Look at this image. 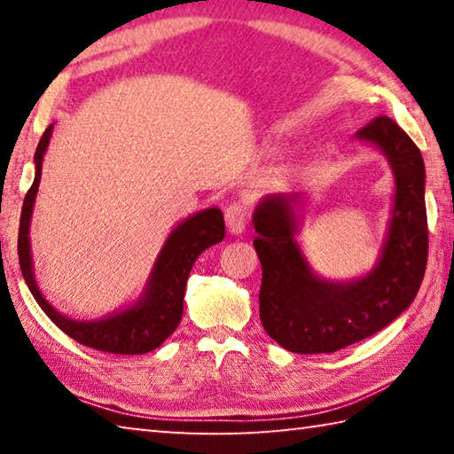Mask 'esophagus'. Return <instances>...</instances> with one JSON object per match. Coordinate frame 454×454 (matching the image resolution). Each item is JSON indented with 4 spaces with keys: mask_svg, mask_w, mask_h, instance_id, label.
<instances>
[{
    "mask_svg": "<svg viewBox=\"0 0 454 454\" xmlns=\"http://www.w3.org/2000/svg\"><path fill=\"white\" fill-rule=\"evenodd\" d=\"M224 218H226V228L230 234H242L244 228H246V208L240 202H234L230 204L226 212H224Z\"/></svg>",
    "mask_w": 454,
    "mask_h": 454,
    "instance_id": "34e87169",
    "label": "esophagus"
}]
</instances>
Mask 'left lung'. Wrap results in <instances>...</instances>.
<instances>
[{
  "label": "left lung",
  "mask_w": 454,
  "mask_h": 454,
  "mask_svg": "<svg viewBox=\"0 0 454 454\" xmlns=\"http://www.w3.org/2000/svg\"><path fill=\"white\" fill-rule=\"evenodd\" d=\"M356 140L379 148L395 178L387 236L366 274L328 280L312 270L298 242V192L266 194L252 214L262 264L260 320L268 336L296 355L336 352L376 334L409 309L425 276L427 174L420 150L384 116L356 132Z\"/></svg>",
  "instance_id": "obj_1"
}]
</instances>
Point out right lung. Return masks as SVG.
<instances>
[{
    "mask_svg": "<svg viewBox=\"0 0 454 454\" xmlns=\"http://www.w3.org/2000/svg\"><path fill=\"white\" fill-rule=\"evenodd\" d=\"M53 124L45 129L37 144L34 164L35 178L27 190L24 208H21L18 256L24 280L32 292L35 302L48 314L50 320L59 330L74 338L83 347L114 352V355H144L158 348L176 328H178L184 312V292L192 266L206 248L224 240V216L220 208H206L182 220L160 250L152 272L145 280L142 294L132 304L106 314L102 318H72L61 314L56 306L42 294L34 274L32 242H29V226L35 206L37 188L42 180V164L45 150L50 145Z\"/></svg>",
    "mask_w": 454,
    "mask_h": 454,
    "instance_id": "1",
    "label": "right lung"
}]
</instances>
